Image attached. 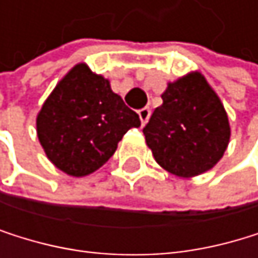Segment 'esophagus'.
I'll return each mask as SVG.
<instances>
[{
    "mask_svg": "<svg viewBox=\"0 0 258 258\" xmlns=\"http://www.w3.org/2000/svg\"><path fill=\"white\" fill-rule=\"evenodd\" d=\"M138 114H139V119H141V123L142 125H145L147 122H148V119H150V114H152V111H150V108H142V110H139L138 111Z\"/></svg>",
    "mask_w": 258,
    "mask_h": 258,
    "instance_id": "esophagus-1",
    "label": "esophagus"
}]
</instances>
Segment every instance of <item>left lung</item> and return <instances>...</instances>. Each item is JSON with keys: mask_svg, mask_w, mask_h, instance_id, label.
I'll list each match as a JSON object with an SVG mask.
<instances>
[{"mask_svg": "<svg viewBox=\"0 0 258 258\" xmlns=\"http://www.w3.org/2000/svg\"><path fill=\"white\" fill-rule=\"evenodd\" d=\"M161 97L162 105L142 130L156 162L182 178L211 170L231 138L220 97L200 73L168 83Z\"/></svg>", "mask_w": 258, "mask_h": 258, "instance_id": "1", "label": "left lung"}]
</instances>
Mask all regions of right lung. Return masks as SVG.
<instances>
[{"label":"right lung","mask_w":258,"mask_h":258,"mask_svg":"<svg viewBox=\"0 0 258 258\" xmlns=\"http://www.w3.org/2000/svg\"><path fill=\"white\" fill-rule=\"evenodd\" d=\"M139 125V116L111 91L110 82L79 63L43 103L37 135L58 170L86 176L110 159L122 136Z\"/></svg>","instance_id":"obj_1"}]
</instances>
